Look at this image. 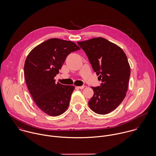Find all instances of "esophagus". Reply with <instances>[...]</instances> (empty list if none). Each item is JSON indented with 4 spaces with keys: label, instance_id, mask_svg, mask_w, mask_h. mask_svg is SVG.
<instances>
[{
    "label": "esophagus",
    "instance_id": "obj_1",
    "mask_svg": "<svg viewBox=\"0 0 156 156\" xmlns=\"http://www.w3.org/2000/svg\"><path fill=\"white\" fill-rule=\"evenodd\" d=\"M84 86H78L77 87V88H78V89H84Z\"/></svg>",
    "mask_w": 156,
    "mask_h": 156
}]
</instances>
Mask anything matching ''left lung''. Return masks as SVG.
<instances>
[{
	"label": "left lung",
	"instance_id": "8db88e82",
	"mask_svg": "<svg viewBox=\"0 0 156 156\" xmlns=\"http://www.w3.org/2000/svg\"><path fill=\"white\" fill-rule=\"evenodd\" d=\"M77 43L102 82L100 86L92 87L94 94L89 101V107L97 114H108L120 105L126 96L130 76L127 57L120 47L102 37Z\"/></svg>",
	"mask_w": 156,
	"mask_h": 156
}]
</instances>
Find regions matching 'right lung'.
Segmentation results:
<instances>
[{"instance_id": "1", "label": "right lung", "mask_w": 156, "mask_h": 156, "mask_svg": "<svg viewBox=\"0 0 156 156\" xmlns=\"http://www.w3.org/2000/svg\"><path fill=\"white\" fill-rule=\"evenodd\" d=\"M75 43L49 39L34 48L25 60L24 75L30 93L37 107L47 115L57 116L67 109L75 87L55 83L67 55L80 50Z\"/></svg>"}]
</instances>
